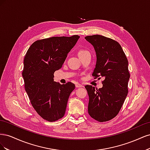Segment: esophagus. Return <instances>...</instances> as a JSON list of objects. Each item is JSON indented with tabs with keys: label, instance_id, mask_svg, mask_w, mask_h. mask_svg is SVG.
I'll return each instance as SVG.
<instances>
[{
	"label": "esophagus",
	"instance_id": "obj_1",
	"mask_svg": "<svg viewBox=\"0 0 150 150\" xmlns=\"http://www.w3.org/2000/svg\"><path fill=\"white\" fill-rule=\"evenodd\" d=\"M76 87L78 88H81V87H83V86L81 84H76Z\"/></svg>",
	"mask_w": 150,
	"mask_h": 150
}]
</instances>
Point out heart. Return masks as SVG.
I'll return each instance as SVG.
<instances>
[{"label":"heart","mask_w":150,"mask_h":150,"mask_svg":"<svg viewBox=\"0 0 150 150\" xmlns=\"http://www.w3.org/2000/svg\"><path fill=\"white\" fill-rule=\"evenodd\" d=\"M88 52V51H86V50H84V49H81V50H79V51H78V56L81 55V54H84V53H85V52Z\"/></svg>","instance_id":"heart-1"}]
</instances>
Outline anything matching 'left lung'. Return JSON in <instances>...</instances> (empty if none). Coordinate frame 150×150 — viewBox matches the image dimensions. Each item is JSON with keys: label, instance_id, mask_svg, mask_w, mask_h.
<instances>
[{"label": "left lung", "instance_id": "obj_1", "mask_svg": "<svg viewBox=\"0 0 150 150\" xmlns=\"http://www.w3.org/2000/svg\"><path fill=\"white\" fill-rule=\"evenodd\" d=\"M96 54L93 76L104 79L103 87L95 89L85 86L89 96L88 113L99 122L111 120L118 114L128 92V61L120 44L101 35L85 37ZM98 78V79H99Z\"/></svg>", "mask_w": 150, "mask_h": 150}]
</instances>
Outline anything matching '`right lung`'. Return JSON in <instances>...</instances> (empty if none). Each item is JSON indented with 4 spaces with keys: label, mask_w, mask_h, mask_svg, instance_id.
<instances>
[{
    "label": "right lung",
    "mask_w": 150,
    "mask_h": 150,
    "mask_svg": "<svg viewBox=\"0 0 150 150\" xmlns=\"http://www.w3.org/2000/svg\"><path fill=\"white\" fill-rule=\"evenodd\" d=\"M79 38L52 37L35 41L24 59L22 77L32 106L45 120L53 122L64 116L68 99L75 85L54 81V73L61 69L67 54Z\"/></svg>",
    "instance_id": "1"
}]
</instances>
